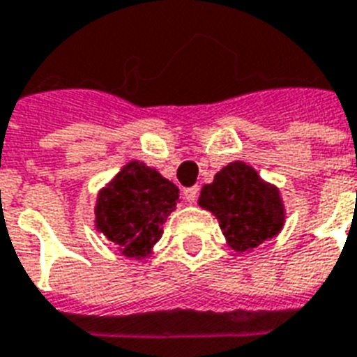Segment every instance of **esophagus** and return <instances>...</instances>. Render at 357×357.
Masks as SVG:
<instances>
[{
	"instance_id": "1",
	"label": "esophagus",
	"mask_w": 357,
	"mask_h": 357,
	"mask_svg": "<svg viewBox=\"0 0 357 357\" xmlns=\"http://www.w3.org/2000/svg\"><path fill=\"white\" fill-rule=\"evenodd\" d=\"M198 190H200V189H198V185H195V187H189V189H183L185 200H187L189 204L195 202V200L198 198Z\"/></svg>"
}]
</instances>
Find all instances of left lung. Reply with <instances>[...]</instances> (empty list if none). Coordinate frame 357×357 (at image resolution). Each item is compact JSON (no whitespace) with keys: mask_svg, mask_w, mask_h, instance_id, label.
I'll use <instances>...</instances> for the list:
<instances>
[{"mask_svg":"<svg viewBox=\"0 0 357 357\" xmlns=\"http://www.w3.org/2000/svg\"><path fill=\"white\" fill-rule=\"evenodd\" d=\"M200 206L219 219L222 234L236 251L255 249L279 234L284 222L279 190L264 183L251 167L230 162L204 185Z\"/></svg>","mask_w":357,"mask_h":357,"instance_id":"left-lung-1","label":"left lung"}]
</instances>
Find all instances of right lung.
Instances as JSON below:
<instances>
[{
  "mask_svg": "<svg viewBox=\"0 0 357 357\" xmlns=\"http://www.w3.org/2000/svg\"><path fill=\"white\" fill-rule=\"evenodd\" d=\"M179 189L144 162H129L97 198V228L125 257L142 258L160 239Z\"/></svg>",
  "mask_w": 357,
  "mask_h": 357,
  "instance_id": "right-lung-1",
  "label": "right lung"
}]
</instances>
